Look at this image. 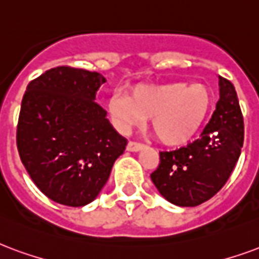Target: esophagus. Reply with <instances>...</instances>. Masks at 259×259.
I'll use <instances>...</instances> for the list:
<instances>
[{
  "instance_id": "1",
  "label": "esophagus",
  "mask_w": 259,
  "mask_h": 259,
  "mask_svg": "<svg viewBox=\"0 0 259 259\" xmlns=\"http://www.w3.org/2000/svg\"><path fill=\"white\" fill-rule=\"evenodd\" d=\"M143 148H144V145L140 144V143H136V141H130L129 144H127V147H126V149L130 151V152H139V151H141Z\"/></svg>"
}]
</instances>
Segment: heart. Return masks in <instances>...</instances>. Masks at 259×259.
I'll use <instances>...</instances> for the list:
<instances>
[{"label":"heart","instance_id":"b5f03b06","mask_svg":"<svg viewBox=\"0 0 259 259\" xmlns=\"http://www.w3.org/2000/svg\"><path fill=\"white\" fill-rule=\"evenodd\" d=\"M212 104L214 96L207 85L176 82L137 86L130 96H112L107 111L112 124L123 135L151 118V129L162 144L183 147L203 129Z\"/></svg>","mask_w":259,"mask_h":259}]
</instances>
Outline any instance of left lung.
Instances as JSON below:
<instances>
[{"label":"left lung","mask_w":259,"mask_h":259,"mask_svg":"<svg viewBox=\"0 0 259 259\" xmlns=\"http://www.w3.org/2000/svg\"><path fill=\"white\" fill-rule=\"evenodd\" d=\"M220 99L200 139L185 148L160 152L151 180L166 200L193 207L225 185L240 156L244 124L235 86L218 76Z\"/></svg>","instance_id":"1"}]
</instances>
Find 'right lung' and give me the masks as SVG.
<instances>
[{
  "label": "right lung",
  "mask_w": 259,
  "mask_h": 259,
  "mask_svg": "<svg viewBox=\"0 0 259 259\" xmlns=\"http://www.w3.org/2000/svg\"><path fill=\"white\" fill-rule=\"evenodd\" d=\"M105 82L99 72L56 67L27 85L17 123L22 163L53 202L82 207L110 177L127 140L96 103Z\"/></svg>",
  "instance_id": "1"
}]
</instances>
